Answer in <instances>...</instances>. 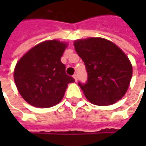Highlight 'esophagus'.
I'll list each match as a JSON object with an SVG mask.
<instances>
[{"label": "esophagus", "instance_id": "1", "mask_svg": "<svg viewBox=\"0 0 146 146\" xmlns=\"http://www.w3.org/2000/svg\"><path fill=\"white\" fill-rule=\"evenodd\" d=\"M73 77H74V79H75V80H76V81L78 80V75H77V74H75V75L73 76Z\"/></svg>", "mask_w": 146, "mask_h": 146}]
</instances>
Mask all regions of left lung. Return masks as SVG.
I'll return each mask as SVG.
<instances>
[{
  "mask_svg": "<svg viewBox=\"0 0 146 146\" xmlns=\"http://www.w3.org/2000/svg\"><path fill=\"white\" fill-rule=\"evenodd\" d=\"M84 62L86 83L79 82L85 97L97 106L115 103L124 96L132 76L128 58L114 43L102 38H88L74 43Z\"/></svg>",
  "mask_w": 146,
  "mask_h": 146,
  "instance_id": "1",
  "label": "left lung"
}]
</instances>
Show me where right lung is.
<instances>
[{
	"label": "right lung",
	"mask_w": 146,
	"mask_h": 146,
	"mask_svg": "<svg viewBox=\"0 0 146 146\" xmlns=\"http://www.w3.org/2000/svg\"><path fill=\"white\" fill-rule=\"evenodd\" d=\"M66 44L58 40L40 43L20 59L14 81L21 96L36 107L48 108L60 102L67 84L75 82L61 62Z\"/></svg>",
	"instance_id": "right-lung-1"
}]
</instances>
